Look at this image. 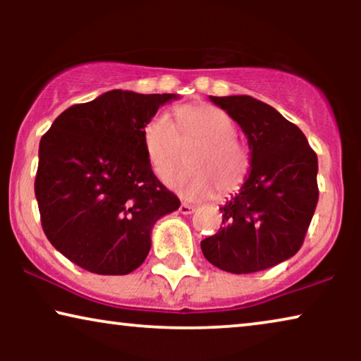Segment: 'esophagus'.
<instances>
[{
  "label": "esophagus",
  "instance_id": "obj_1",
  "mask_svg": "<svg viewBox=\"0 0 361 361\" xmlns=\"http://www.w3.org/2000/svg\"><path fill=\"white\" fill-rule=\"evenodd\" d=\"M179 212H180V214H184V215H190V214H194V212H195V205L185 204V202H182L180 207H179Z\"/></svg>",
  "mask_w": 361,
  "mask_h": 361
}]
</instances>
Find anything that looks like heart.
Segmentation results:
<instances>
[{
    "label": "heart",
    "mask_w": 361,
    "mask_h": 361,
    "mask_svg": "<svg viewBox=\"0 0 361 361\" xmlns=\"http://www.w3.org/2000/svg\"><path fill=\"white\" fill-rule=\"evenodd\" d=\"M176 123L166 113H156L142 130L147 161L159 179L180 164L182 147L194 146L187 157L189 169L167 179L187 200H200L216 190L220 197L241 189L251 171V154L235 136L236 128L224 110L207 103L180 105Z\"/></svg>",
    "instance_id": "heart-1"
}]
</instances>
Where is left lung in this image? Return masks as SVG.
Wrapping results in <instances>:
<instances>
[{"label": "left lung", "mask_w": 361, "mask_h": 361, "mask_svg": "<svg viewBox=\"0 0 361 361\" xmlns=\"http://www.w3.org/2000/svg\"><path fill=\"white\" fill-rule=\"evenodd\" d=\"M248 137L251 171L220 207L215 235L200 241L209 263L235 274L268 269L300 250L319 200L317 154L294 123L248 95L210 97Z\"/></svg>", "instance_id": "8db88e82"}]
</instances>
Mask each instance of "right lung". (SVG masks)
<instances>
[{
	"label": "right lung",
	"mask_w": 361,
	"mask_h": 361,
	"mask_svg": "<svg viewBox=\"0 0 361 361\" xmlns=\"http://www.w3.org/2000/svg\"><path fill=\"white\" fill-rule=\"evenodd\" d=\"M174 93L111 90L62 111L39 145L34 192L54 248L95 274L145 263L151 228L180 202L154 176L142 130Z\"/></svg>",
	"instance_id": "obj_1"
}]
</instances>
